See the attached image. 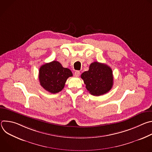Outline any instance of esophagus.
Segmentation results:
<instances>
[{"label":"esophagus","mask_w":152,"mask_h":152,"mask_svg":"<svg viewBox=\"0 0 152 152\" xmlns=\"http://www.w3.org/2000/svg\"><path fill=\"white\" fill-rule=\"evenodd\" d=\"M80 73L79 71H76V72H75V76H76V77H79V75H80Z\"/></svg>","instance_id":"34e87169"}]
</instances>
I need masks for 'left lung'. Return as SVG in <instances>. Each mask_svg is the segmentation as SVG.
<instances>
[{
    "instance_id": "8db88e82",
    "label": "left lung",
    "mask_w": 152,
    "mask_h": 152,
    "mask_svg": "<svg viewBox=\"0 0 152 152\" xmlns=\"http://www.w3.org/2000/svg\"><path fill=\"white\" fill-rule=\"evenodd\" d=\"M90 94L99 96L110 91L113 85V70L106 64L94 62L89 70L81 75Z\"/></svg>"
}]
</instances>
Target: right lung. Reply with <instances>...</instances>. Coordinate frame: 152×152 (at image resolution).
<instances>
[{"label":"right lung","mask_w":152,"mask_h":152,"mask_svg":"<svg viewBox=\"0 0 152 152\" xmlns=\"http://www.w3.org/2000/svg\"><path fill=\"white\" fill-rule=\"evenodd\" d=\"M72 76L70 69L63 67L59 62L53 61L41 66L38 77L43 88L55 94L64 88L67 79Z\"/></svg>","instance_id":"add662e5"}]
</instances>
